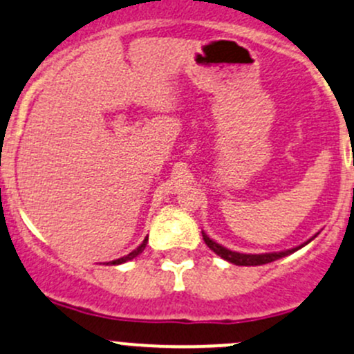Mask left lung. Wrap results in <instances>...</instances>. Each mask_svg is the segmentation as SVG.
Wrapping results in <instances>:
<instances>
[{
	"label": "left lung",
	"instance_id": "8db88e82",
	"mask_svg": "<svg viewBox=\"0 0 354 354\" xmlns=\"http://www.w3.org/2000/svg\"><path fill=\"white\" fill-rule=\"evenodd\" d=\"M315 239V235L312 236L310 240ZM203 240L204 243H206L207 247H209L211 250H213L216 256H220L221 259H225V261L232 262V264L235 266H262V264H268V262H272L276 261V259H281L285 256H290V254H293L295 250L301 249L304 245H307L310 240H307L305 243H301V245L295 247V249H290V250H283V252H271V254H240V252H233V250L227 249V247L220 245V243H216L214 240H211L209 236L206 235V233L203 232Z\"/></svg>",
	"mask_w": 354,
	"mask_h": 354
}]
</instances>
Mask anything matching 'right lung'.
<instances>
[{
  "label": "right lung",
  "instance_id": "1",
  "mask_svg": "<svg viewBox=\"0 0 354 354\" xmlns=\"http://www.w3.org/2000/svg\"><path fill=\"white\" fill-rule=\"evenodd\" d=\"M147 242H148V236L143 240V243H141V245L138 247V249L133 250V252H129V254H127V256H124V257H121V259H115V261H112V262H107V264H112V266L122 264V262H127V261H131V259H134L136 256H140V254L145 250V247H147Z\"/></svg>",
  "mask_w": 354,
  "mask_h": 354
}]
</instances>
